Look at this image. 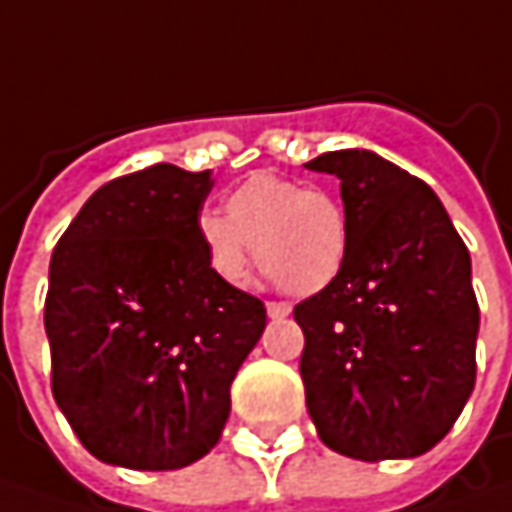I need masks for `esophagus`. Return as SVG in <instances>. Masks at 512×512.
<instances>
[{
    "instance_id": "obj_1",
    "label": "esophagus",
    "mask_w": 512,
    "mask_h": 512,
    "mask_svg": "<svg viewBox=\"0 0 512 512\" xmlns=\"http://www.w3.org/2000/svg\"><path fill=\"white\" fill-rule=\"evenodd\" d=\"M266 315H269L272 321L289 318V315H292V306H289V303H275V300H269V303H266Z\"/></svg>"
}]
</instances>
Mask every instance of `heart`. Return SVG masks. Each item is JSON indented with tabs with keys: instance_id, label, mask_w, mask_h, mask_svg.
Segmentation results:
<instances>
[{
	"instance_id": "1",
	"label": "heart",
	"mask_w": 512,
	"mask_h": 512,
	"mask_svg": "<svg viewBox=\"0 0 512 512\" xmlns=\"http://www.w3.org/2000/svg\"><path fill=\"white\" fill-rule=\"evenodd\" d=\"M197 234L220 283H243L257 252L266 275L283 280L295 295L326 289L341 275L349 252V223L341 203L326 191L306 189L278 174L249 177L229 194L226 217L200 214Z\"/></svg>"
}]
</instances>
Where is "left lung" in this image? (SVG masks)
<instances>
[{
  "label": "left lung",
  "instance_id": "8db88e82",
  "mask_svg": "<svg viewBox=\"0 0 512 512\" xmlns=\"http://www.w3.org/2000/svg\"><path fill=\"white\" fill-rule=\"evenodd\" d=\"M306 168L341 180L349 223L341 275L295 306L309 418L341 456H421L476 384L470 252L438 194L375 151H329Z\"/></svg>",
  "mask_w": 512,
  "mask_h": 512
}]
</instances>
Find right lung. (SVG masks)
<instances>
[{"mask_svg": "<svg viewBox=\"0 0 512 512\" xmlns=\"http://www.w3.org/2000/svg\"><path fill=\"white\" fill-rule=\"evenodd\" d=\"M212 171L105 183L59 237L45 298L51 387L82 447L128 470H180L229 421L266 306L214 278L197 220Z\"/></svg>", "mask_w": 512, "mask_h": 512, "instance_id": "right-lung-1", "label": "right lung"}]
</instances>
